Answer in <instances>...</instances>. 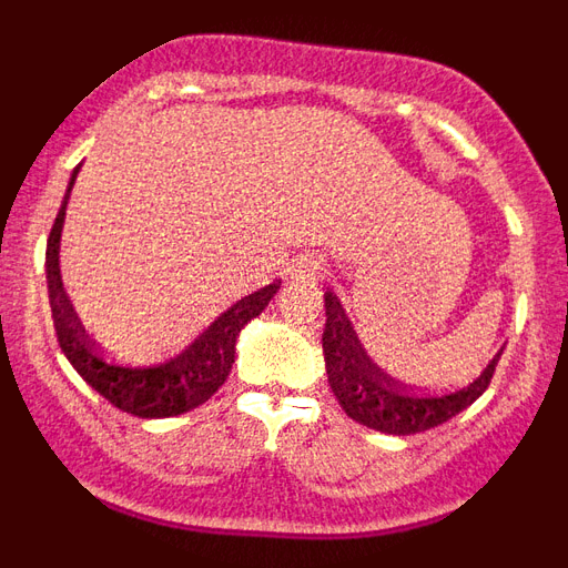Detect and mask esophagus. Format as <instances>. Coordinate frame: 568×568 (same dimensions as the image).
<instances>
[{
    "instance_id": "obj_1",
    "label": "esophagus",
    "mask_w": 568,
    "mask_h": 568,
    "mask_svg": "<svg viewBox=\"0 0 568 568\" xmlns=\"http://www.w3.org/2000/svg\"><path fill=\"white\" fill-rule=\"evenodd\" d=\"M321 261H315V258H304L298 264V267L293 270V278H298V281H315L321 275Z\"/></svg>"
}]
</instances>
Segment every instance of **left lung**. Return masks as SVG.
Instances as JSON below:
<instances>
[{
  "label": "left lung",
  "mask_w": 568,
  "mask_h": 568,
  "mask_svg": "<svg viewBox=\"0 0 568 568\" xmlns=\"http://www.w3.org/2000/svg\"><path fill=\"white\" fill-rule=\"evenodd\" d=\"M324 310H327V324H324L321 346H324V364H327V378L335 398L349 418L386 435H418L464 413L466 406L475 404L486 393L504 353L500 349L480 373V378L471 381L469 386H460L453 393H418L386 378L378 366L366 358L353 324L333 293L324 295Z\"/></svg>",
  "instance_id": "left-lung-1"
}]
</instances>
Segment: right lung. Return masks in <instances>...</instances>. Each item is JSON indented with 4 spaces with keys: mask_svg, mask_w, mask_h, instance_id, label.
Returning <instances> with one entry per match:
<instances>
[{
    "mask_svg": "<svg viewBox=\"0 0 568 568\" xmlns=\"http://www.w3.org/2000/svg\"><path fill=\"white\" fill-rule=\"evenodd\" d=\"M77 173L79 168L70 175L68 195L73 182H77ZM68 195H64L62 207H59L57 222L50 227L48 253H44L50 313H53V327H57L62 353L68 355L73 369L102 398H108L115 409L135 415V418H170V415H182L195 409V406H202L204 400L213 398L215 389L227 381L230 369H233L235 338H239L241 327L250 318L264 313V307L278 293L281 281H273L270 287L258 290V293L233 304L182 355H175V358L164 361V364L150 366L119 364L115 358H108L84 335L82 324L73 315V307L68 304V295L62 290V278H59V235H62Z\"/></svg>",
    "mask_w": 568,
    "mask_h": 568,
    "instance_id": "right-lung-1",
    "label": "right lung"
}]
</instances>
